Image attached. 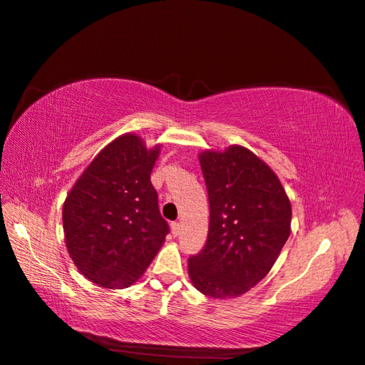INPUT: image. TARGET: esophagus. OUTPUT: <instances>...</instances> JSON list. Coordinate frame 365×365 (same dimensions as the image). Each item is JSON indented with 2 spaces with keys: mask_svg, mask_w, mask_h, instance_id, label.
I'll use <instances>...</instances> for the list:
<instances>
[{
  "mask_svg": "<svg viewBox=\"0 0 365 365\" xmlns=\"http://www.w3.org/2000/svg\"><path fill=\"white\" fill-rule=\"evenodd\" d=\"M170 232H173V235L177 237L180 234V224L178 222H170Z\"/></svg>",
  "mask_w": 365,
  "mask_h": 365,
  "instance_id": "obj_1",
  "label": "esophagus"
}]
</instances>
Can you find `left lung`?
Listing matches in <instances>:
<instances>
[{
	"instance_id": "obj_1",
	"label": "left lung",
	"mask_w": 365,
	"mask_h": 365,
	"mask_svg": "<svg viewBox=\"0 0 365 365\" xmlns=\"http://www.w3.org/2000/svg\"><path fill=\"white\" fill-rule=\"evenodd\" d=\"M210 204L207 242L188 259L196 289L212 298L243 294L268 274L290 235L281 182L242 145L199 155Z\"/></svg>"
}]
</instances>
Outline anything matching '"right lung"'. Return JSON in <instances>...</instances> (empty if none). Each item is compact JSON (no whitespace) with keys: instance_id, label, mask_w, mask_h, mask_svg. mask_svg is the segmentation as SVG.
Segmentation results:
<instances>
[{"instance_id":"1","label":"right lung","mask_w":365,"mask_h":365,"mask_svg":"<svg viewBox=\"0 0 365 365\" xmlns=\"http://www.w3.org/2000/svg\"><path fill=\"white\" fill-rule=\"evenodd\" d=\"M160 145L123 135L92 160L68 192L63 222L68 254L91 282L123 289L136 282L169 234L150 174Z\"/></svg>"}]
</instances>
